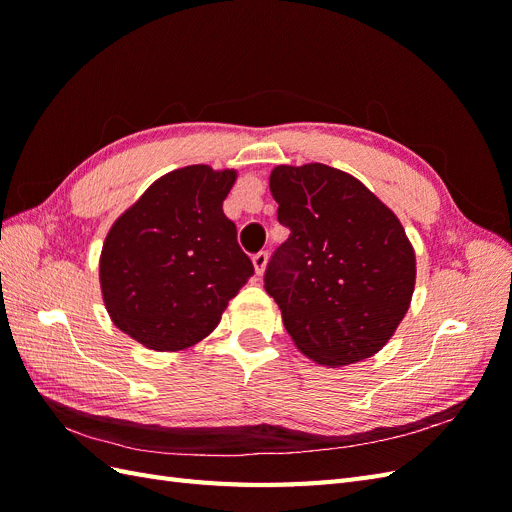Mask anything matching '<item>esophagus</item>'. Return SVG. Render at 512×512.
Returning a JSON list of instances; mask_svg holds the SVG:
<instances>
[{
    "mask_svg": "<svg viewBox=\"0 0 512 512\" xmlns=\"http://www.w3.org/2000/svg\"><path fill=\"white\" fill-rule=\"evenodd\" d=\"M267 260H269V254H267V252H258V254H254L252 262H254V269H256V273H258V275L265 273V269H267Z\"/></svg>",
    "mask_w": 512,
    "mask_h": 512,
    "instance_id": "esophagus-1",
    "label": "esophagus"
}]
</instances>
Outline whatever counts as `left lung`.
I'll return each instance as SVG.
<instances>
[{
    "label": "left lung",
    "mask_w": 512,
    "mask_h": 512,
    "mask_svg": "<svg viewBox=\"0 0 512 512\" xmlns=\"http://www.w3.org/2000/svg\"><path fill=\"white\" fill-rule=\"evenodd\" d=\"M269 188L290 235L265 271L292 342L320 365L369 359L404 320L414 250L397 215L327 164L275 166Z\"/></svg>",
    "instance_id": "left-lung-1"
}]
</instances>
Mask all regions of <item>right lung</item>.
<instances>
[{
    "label": "right lung",
    "instance_id": "add662e5",
    "mask_svg": "<svg viewBox=\"0 0 512 512\" xmlns=\"http://www.w3.org/2000/svg\"><path fill=\"white\" fill-rule=\"evenodd\" d=\"M235 170L205 164L173 170L108 230L100 286L115 327L158 352L207 337L228 301L254 275L224 215Z\"/></svg>",
    "mask_w": 512,
    "mask_h": 512
}]
</instances>
